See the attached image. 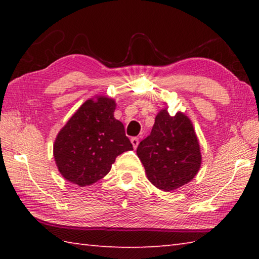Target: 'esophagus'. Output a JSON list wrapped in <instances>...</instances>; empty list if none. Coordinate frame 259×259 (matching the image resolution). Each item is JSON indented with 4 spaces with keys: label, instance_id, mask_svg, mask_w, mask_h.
<instances>
[{
    "label": "esophagus",
    "instance_id": "esophagus-1",
    "mask_svg": "<svg viewBox=\"0 0 259 259\" xmlns=\"http://www.w3.org/2000/svg\"><path fill=\"white\" fill-rule=\"evenodd\" d=\"M131 140V144H133V146L136 148L138 146V144H139V138H137V137H133L130 139Z\"/></svg>",
    "mask_w": 259,
    "mask_h": 259
}]
</instances>
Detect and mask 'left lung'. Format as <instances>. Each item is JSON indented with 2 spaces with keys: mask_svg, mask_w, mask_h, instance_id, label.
<instances>
[{
  "mask_svg": "<svg viewBox=\"0 0 259 259\" xmlns=\"http://www.w3.org/2000/svg\"><path fill=\"white\" fill-rule=\"evenodd\" d=\"M137 155L153 185L170 192L190 183L200 170L201 152L191 120L166 108L155 117L151 135L139 143Z\"/></svg>",
  "mask_w": 259,
  "mask_h": 259,
  "instance_id": "obj_1",
  "label": "left lung"
}]
</instances>
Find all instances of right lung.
<instances>
[{
    "label": "right lung",
    "mask_w": 259,
    "mask_h": 259,
    "mask_svg": "<svg viewBox=\"0 0 259 259\" xmlns=\"http://www.w3.org/2000/svg\"><path fill=\"white\" fill-rule=\"evenodd\" d=\"M115 100H87L57 135L54 156L66 181L84 187L109 172L117 155L133 150L122 122L114 117Z\"/></svg>",
    "instance_id": "obj_1"
}]
</instances>
